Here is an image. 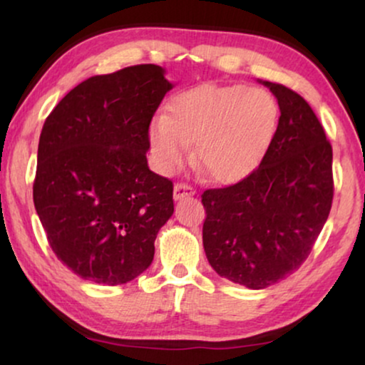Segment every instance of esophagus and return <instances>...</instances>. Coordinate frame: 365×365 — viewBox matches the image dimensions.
<instances>
[{"label":"esophagus","instance_id":"obj_1","mask_svg":"<svg viewBox=\"0 0 365 365\" xmlns=\"http://www.w3.org/2000/svg\"><path fill=\"white\" fill-rule=\"evenodd\" d=\"M194 194V189L189 186V184H186V182H178V184H174V199H182V197H186V196H192Z\"/></svg>","mask_w":365,"mask_h":365}]
</instances>
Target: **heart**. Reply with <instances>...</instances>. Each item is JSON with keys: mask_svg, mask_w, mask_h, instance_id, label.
<instances>
[{"mask_svg": "<svg viewBox=\"0 0 365 365\" xmlns=\"http://www.w3.org/2000/svg\"><path fill=\"white\" fill-rule=\"evenodd\" d=\"M279 123L276 98L262 88L199 84L168 103V116L149 126L158 168L171 174L194 141L192 163L219 184L237 182L262 161Z\"/></svg>", "mask_w": 365, "mask_h": 365, "instance_id": "obj_1", "label": "heart"}]
</instances>
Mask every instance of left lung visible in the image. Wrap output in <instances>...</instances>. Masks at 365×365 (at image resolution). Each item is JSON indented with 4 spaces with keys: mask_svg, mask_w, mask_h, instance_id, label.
I'll use <instances>...</instances> for the list:
<instances>
[{
    "mask_svg": "<svg viewBox=\"0 0 365 365\" xmlns=\"http://www.w3.org/2000/svg\"><path fill=\"white\" fill-rule=\"evenodd\" d=\"M281 116L259 168L236 184L206 189L202 244L219 276L266 289L302 266L331 212L332 146L309 103L262 81Z\"/></svg>",
    "mask_w": 365,
    "mask_h": 365,
    "instance_id": "1",
    "label": "left lung"
}]
</instances>
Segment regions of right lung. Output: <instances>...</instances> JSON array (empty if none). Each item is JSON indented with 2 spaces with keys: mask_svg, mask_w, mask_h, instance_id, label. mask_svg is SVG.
I'll return each mask as SVG.
<instances>
[{
  "mask_svg": "<svg viewBox=\"0 0 365 365\" xmlns=\"http://www.w3.org/2000/svg\"><path fill=\"white\" fill-rule=\"evenodd\" d=\"M171 88L161 66H129L78 84L44 121L34 207L84 281L118 286L151 266L174 201L173 181L148 166L149 124Z\"/></svg>",
  "mask_w": 365,
  "mask_h": 365,
  "instance_id": "add662e5",
  "label": "right lung"
}]
</instances>
